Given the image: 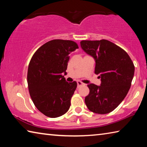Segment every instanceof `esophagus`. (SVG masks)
Instances as JSON below:
<instances>
[{
  "label": "esophagus",
  "mask_w": 147,
  "mask_h": 147,
  "mask_svg": "<svg viewBox=\"0 0 147 147\" xmlns=\"http://www.w3.org/2000/svg\"><path fill=\"white\" fill-rule=\"evenodd\" d=\"M84 84L81 81H77V86H78V88H79V87H80L81 86H83Z\"/></svg>",
  "instance_id": "1"
}]
</instances>
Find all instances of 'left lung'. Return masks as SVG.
Wrapping results in <instances>:
<instances>
[{
  "instance_id": "obj_1",
  "label": "left lung",
  "mask_w": 147,
  "mask_h": 147,
  "mask_svg": "<svg viewBox=\"0 0 147 147\" xmlns=\"http://www.w3.org/2000/svg\"><path fill=\"white\" fill-rule=\"evenodd\" d=\"M81 48L95 61L94 73L100 74V86L88 85L89 93L85 102L91 111L106 114L113 111L124 100L130 88L135 67L130 56L112 42H80Z\"/></svg>"
}]
</instances>
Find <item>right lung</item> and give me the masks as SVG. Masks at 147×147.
Wrapping results in <instances>:
<instances>
[{
    "label": "right lung",
    "instance_id": "right-lung-1",
    "mask_svg": "<svg viewBox=\"0 0 147 147\" xmlns=\"http://www.w3.org/2000/svg\"><path fill=\"white\" fill-rule=\"evenodd\" d=\"M76 49L74 41L54 39L39 47L30 61V94L38 110L49 117L63 115L70 108L77 83L67 82L63 74L67 73L69 54Z\"/></svg>",
    "mask_w": 147,
    "mask_h": 147
}]
</instances>
